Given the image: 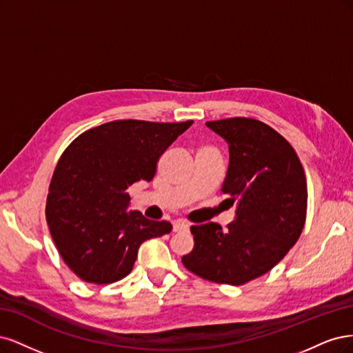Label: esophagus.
<instances>
[{
	"label": "esophagus",
	"instance_id": "esophagus-1",
	"mask_svg": "<svg viewBox=\"0 0 353 353\" xmlns=\"http://www.w3.org/2000/svg\"><path fill=\"white\" fill-rule=\"evenodd\" d=\"M173 232H189V224L186 221H174L173 223Z\"/></svg>",
	"mask_w": 353,
	"mask_h": 353
}]
</instances>
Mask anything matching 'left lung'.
<instances>
[{
    "label": "left lung",
    "mask_w": 353,
    "mask_h": 353,
    "mask_svg": "<svg viewBox=\"0 0 353 353\" xmlns=\"http://www.w3.org/2000/svg\"><path fill=\"white\" fill-rule=\"evenodd\" d=\"M207 126L229 143L221 193L236 214L225 229L192 225L195 245L181 263L201 279L242 286L264 276L298 242L308 205L306 177L296 151L268 124L233 117Z\"/></svg>",
    "instance_id": "8db88e82"
}]
</instances>
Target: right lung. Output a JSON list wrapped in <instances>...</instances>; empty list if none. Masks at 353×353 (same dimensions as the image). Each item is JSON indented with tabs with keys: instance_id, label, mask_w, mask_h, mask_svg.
<instances>
[{
	"instance_id": "1",
	"label": "right lung",
	"mask_w": 353,
	"mask_h": 353,
	"mask_svg": "<svg viewBox=\"0 0 353 353\" xmlns=\"http://www.w3.org/2000/svg\"><path fill=\"white\" fill-rule=\"evenodd\" d=\"M192 123L116 120L83 132L65 148L45 215L63 261L79 279L92 284L121 280L142 242L172 232L168 221L126 212L128 189L154 179L160 157Z\"/></svg>"
}]
</instances>
